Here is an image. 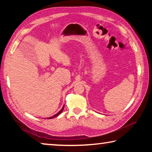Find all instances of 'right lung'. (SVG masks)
<instances>
[{"label": "right lung", "mask_w": 152, "mask_h": 152, "mask_svg": "<svg viewBox=\"0 0 152 152\" xmlns=\"http://www.w3.org/2000/svg\"><path fill=\"white\" fill-rule=\"evenodd\" d=\"M64 106H63V107H62V109H61L60 110V111H59L58 113H57V114H56L55 115H53V116H52V117H48V119H52V118H53V117H57V116H58V115H60V113H61V112H62L63 111V110H64Z\"/></svg>", "instance_id": "obj_1"}]
</instances>
